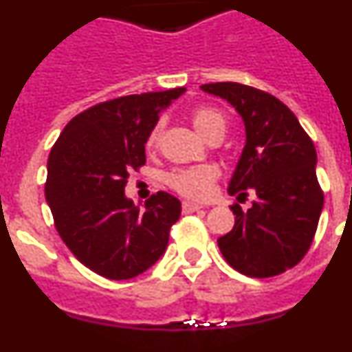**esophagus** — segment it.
<instances>
[{
	"label": "esophagus",
	"mask_w": 352,
	"mask_h": 352,
	"mask_svg": "<svg viewBox=\"0 0 352 352\" xmlns=\"http://www.w3.org/2000/svg\"><path fill=\"white\" fill-rule=\"evenodd\" d=\"M182 208H183V213H194V211H201V210H203V206H201V204L190 203V201H185Z\"/></svg>",
	"instance_id": "1"
}]
</instances>
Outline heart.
<instances>
[{
	"mask_svg": "<svg viewBox=\"0 0 352 352\" xmlns=\"http://www.w3.org/2000/svg\"><path fill=\"white\" fill-rule=\"evenodd\" d=\"M192 123L194 129L197 130L203 138L210 139L217 133L223 135L226 132V116L220 113L219 109L214 107H197L192 113ZM162 135V123L151 129L148 139H146V146L149 149L157 148L158 141ZM217 169L210 164H203V166H192V167H182V169L173 170L167 174V185L179 192L185 197L190 199H204L211 194L213 188V182L217 179Z\"/></svg>",
	"mask_w": 352,
	"mask_h": 352,
	"instance_id": "heart-1",
	"label": "heart"
}]
</instances>
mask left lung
I'll return each instance as SVG.
<instances>
[{"instance_id":"1","label":"left lung","mask_w":352,"mask_h":352,"mask_svg":"<svg viewBox=\"0 0 352 352\" xmlns=\"http://www.w3.org/2000/svg\"><path fill=\"white\" fill-rule=\"evenodd\" d=\"M236 109L245 125V146L227 192L256 201L236 214L219 247L232 268L266 278L296 266L312 245L324 195L317 182V153L291 109L270 93L238 82L203 84Z\"/></svg>"}]
</instances>
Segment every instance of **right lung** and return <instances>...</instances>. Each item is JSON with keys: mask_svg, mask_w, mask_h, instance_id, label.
<instances>
[{"mask_svg": "<svg viewBox=\"0 0 352 352\" xmlns=\"http://www.w3.org/2000/svg\"><path fill=\"white\" fill-rule=\"evenodd\" d=\"M185 88L120 96L77 114L47 162L45 199L56 229L80 263L111 280H129L166 252L182 214L179 199L157 192L133 204L130 170L146 164L144 144L164 109Z\"/></svg>", "mask_w": 352, "mask_h": 352, "instance_id": "obj_1", "label": "right lung"}]
</instances>
